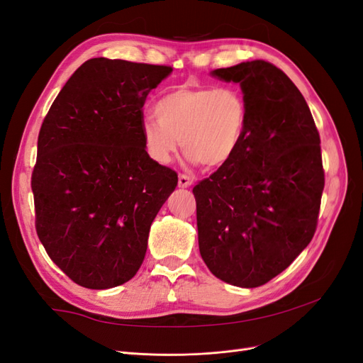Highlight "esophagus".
<instances>
[{
    "label": "esophagus",
    "instance_id": "34e87169",
    "mask_svg": "<svg viewBox=\"0 0 363 363\" xmlns=\"http://www.w3.org/2000/svg\"><path fill=\"white\" fill-rule=\"evenodd\" d=\"M194 183V180H192V177H189V175H186V174H180L179 175V186L180 188H189V186Z\"/></svg>",
    "mask_w": 363,
    "mask_h": 363
}]
</instances>
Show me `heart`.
Segmentation results:
<instances>
[{"label":"heart","mask_w":363,"mask_h":363,"mask_svg":"<svg viewBox=\"0 0 363 363\" xmlns=\"http://www.w3.org/2000/svg\"><path fill=\"white\" fill-rule=\"evenodd\" d=\"M155 116L142 123L147 155L169 164L182 147L186 159L221 168L235 157L245 138L248 106L233 86H188L163 95Z\"/></svg>","instance_id":"1"}]
</instances>
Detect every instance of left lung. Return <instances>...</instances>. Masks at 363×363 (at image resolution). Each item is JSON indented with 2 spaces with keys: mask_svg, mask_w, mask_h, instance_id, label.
<instances>
[{
  "mask_svg": "<svg viewBox=\"0 0 363 363\" xmlns=\"http://www.w3.org/2000/svg\"><path fill=\"white\" fill-rule=\"evenodd\" d=\"M239 83L248 106L235 157L194 188L200 255L215 277L257 288L312 240L324 171L320 133L289 77L265 60L211 72Z\"/></svg>",
  "mask_w": 363,
  "mask_h": 363,
  "instance_id": "1",
  "label": "left lung"
}]
</instances>
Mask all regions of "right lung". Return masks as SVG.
<instances>
[{"mask_svg": "<svg viewBox=\"0 0 363 363\" xmlns=\"http://www.w3.org/2000/svg\"><path fill=\"white\" fill-rule=\"evenodd\" d=\"M171 72L91 59L43 119L31 175L36 232L51 260L83 288L133 279L150 227L177 186V172L152 160L142 139V107Z\"/></svg>", "mask_w": 363, "mask_h": 363, "instance_id": "obj_1", "label": "right lung"}]
</instances>
